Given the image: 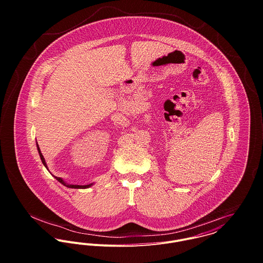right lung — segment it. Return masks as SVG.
Masks as SVG:
<instances>
[{"mask_svg": "<svg viewBox=\"0 0 263 263\" xmlns=\"http://www.w3.org/2000/svg\"><path fill=\"white\" fill-rule=\"evenodd\" d=\"M36 146H37V150L38 153H39V156H40V159H41V161H42V164L46 167V169H47V166H46V163H45V160H44V158H43V156H42V154H41V152H40V149H39V146H38L37 144H36ZM48 170V169H47ZM55 177V176H54ZM55 179L58 180V181H60L62 184H64V185H66L67 187L70 188H88L90 187L91 185H92V183L91 184H87V185H75V184H67L62 178H60V177H55Z\"/></svg>", "mask_w": 263, "mask_h": 263, "instance_id": "obj_1", "label": "right lung"}]
</instances>
